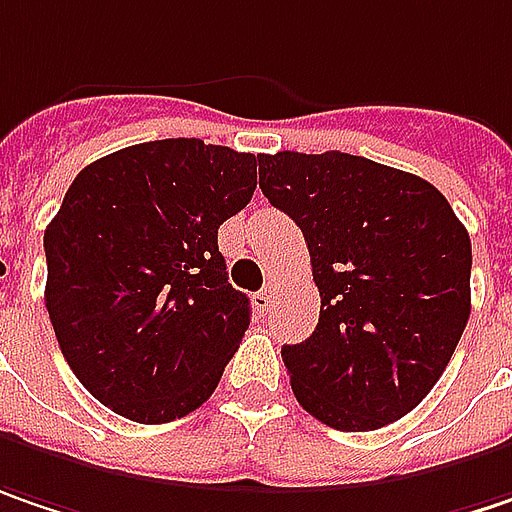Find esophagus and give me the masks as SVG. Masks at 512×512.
<instances>
[{
  "instance_id": "obj_1",
  "label": "esophagus",
  "mask_w": 512,
  "mask_h": 512,
  "mask_svg": "<svg viewBox=\"0 0 512 512\" xmlns=\"http://www.w3.org/2000/svg\"><path fill=\"white\" fill-rule=\"evenodd\" d=\"M272 298H275V286H263L260 292L255 295V304L260 307V310H269L272 307Z\"/></svg>"
}]
</instances>
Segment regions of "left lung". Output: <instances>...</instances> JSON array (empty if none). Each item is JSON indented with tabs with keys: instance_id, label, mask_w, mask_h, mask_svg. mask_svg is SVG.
<instances>
[{
	"instance_id": "obj_1",
	"label": "left lung",
	"mask_w": 512,
	"mask_h": 512,
	"mask_svg": "<svg viewBox=\"0 0 512 512\" xmlns=\"http://www.w3.org/2000/svg\"><path fill=\"white\" fill-rule=\"evenodd\" d=\"M260 191L310 249L321 313L284 345L295 400L339 432H374L423 403L469 318L472 246L426 179L327 150L257 156Z\"/></svg>"
}]
</instances>
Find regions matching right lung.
Segmentation results:
<instances>
[{"mask_svg": "<svg viewBox=\"0 0 512 512\" xmlns=\"http://www.w3.org/2000/svg\"><path fill=\"white\" fill-rule=\"evenodd\" d=\"M257 188V159L199 138L86 165L46 237V310L80 385L136 423L191 414L249 330L217 228Z\"/></svg>", "mask_w": 512, "mask_h": 512, "instance_id": "right-lung-1", "label": "right lung"}]
</instances>
